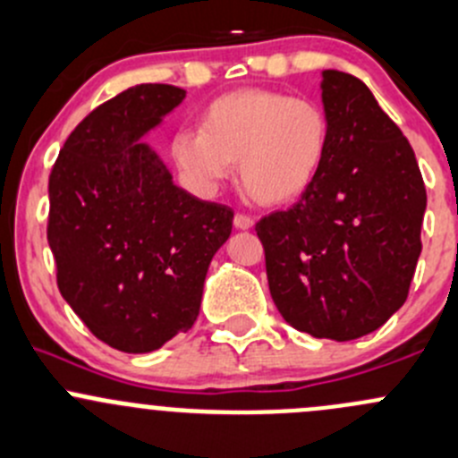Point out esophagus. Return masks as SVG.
I'll return each instance as SVG.
<instances>
[{
  "label": "esophagus",
  "instance_id": "obj_1",
  "mask_svg": "<svg viewBox=\"0 0 458 458\" xmlns=\"http://www.w3.org/2000/svg\"><path fill=\"white\" fill-rule=\"evenodd\" d=\"M233 225H235V229L247 231V229L253 227V218H249V216H244V214H235Z\"/></svg>",
  "mask_w": 458,
  "mask_h": 458
}]
</instances>
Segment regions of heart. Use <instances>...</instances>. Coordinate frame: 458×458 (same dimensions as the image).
I'll return each instance as SVG.
<instances>
[{
	"label": "heart",
	"instance_id": "heart-1",
	"mask_svg": "<svg viewBox=\"0 0 458 458\" xmlns=\"http://www.w3.org/2000/svg\"><path fill=\"white\" fill-rule=\"evenodd\" d=\"M329 147V120L314 99L247 89L205 108L200 131H180L171 156L196 191L211 196L238 165L260 205L298 200L314 184Z\"/></svg>",
	"mask_w": 458,
	"mask_h": 458
}]
</instances>
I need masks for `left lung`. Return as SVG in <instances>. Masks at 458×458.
<instances>
[{
  "label": "left lung",
  "mask_w": 458,
  "mask_h": 458,
  "mask_svg": "<svg viewBox=\"0 0 458 458\" xmlns=\"http://www.w3.org/2000/svg\"><path fill=\"white\" fill-rule=\"evenodd\" d=\"M329 147L314 184L256 225L280 316L354 341L405 302L420 256L425 184L405 135L359 77L323 71Z\"/></svg>",
  "instance_id": "left-lung-1"
}]
</instances>
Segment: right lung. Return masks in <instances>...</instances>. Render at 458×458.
<instances>
[{
	"label": "right lung",
	"instance_id": "obj_1",
	"mask_svg": "<svg viewBox=\"0 0 458 458\" xmlns=\"http://www.w3.org/2000/svg\"><path fill=\"white\" fill-rule=\"evenodd\" d=\"M184 95L171 84L122 90L75 126L48 178L57 287L99 341L126 354L193 327L211 258L233 225L229 207L174 184L142 142Z\"/></svg>",
	"mask_w": 458,
	"mask_h": 458
}]
</instances>
